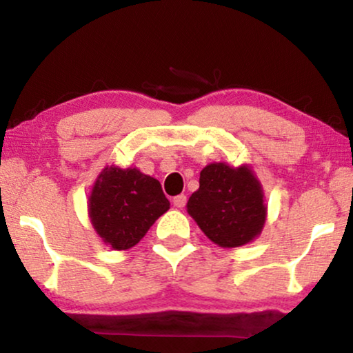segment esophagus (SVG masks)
<instances>
[{"label":"esophagus","mask_w":353,"mask_h":353,"mask_svg":"<svg viewBox=\"0 0 353 353\" xmlns=\"http://www.w3.org/2000/svg\"><path fill=\"white\" fill-rule=\"evenodd\" d=\"M186 196L185 194H180V196H175V197H173V205H175V207H178V209H183V207H185L186 205Z\"/></svg>","instance_id":"34e87169"}]
</instances>
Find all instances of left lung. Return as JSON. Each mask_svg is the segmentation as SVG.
Wrapping results in <instances>:
<instances>
[{"mask_svg":"<svg viewBox=\"0 0 353 353\" xmlns=\"http://www.w3.org/2000/svg\"><path fill=\"white\" fill-rule=\"evenodd\" d=\"M186 207L207 238L221 248L250 243L267 215L262 188L249 168L226 163H210L201 172L199 190Z\"/></svg>","mask_w":353,"mask_h":353,"instance_id":"8db88e82","label":"left lung"}]
</instances>
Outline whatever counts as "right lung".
Masks as SVG:
<instances>
[{"mask_svg": "<svg viewBox=\"0 0 353 353\" xmlns=\"http://www.w3.org/2000/svg\"><path fill=\"white\" fill-rule=\"evenodd\" d=\"M168 209L161 183L137 168H104L90 197L91 223L115 250L138 244Z\"/></svg>", "mask_w": 353, "mask_h": 353, "instance_id": "right-lung-1", "label": "right lung"}]
</instances>
